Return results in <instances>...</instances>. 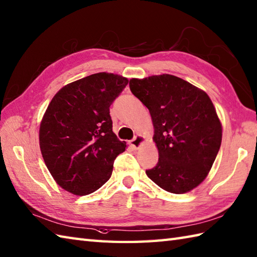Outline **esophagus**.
I'll return each mask as SVG.
<instances>
[{
  "instance_id": "obj_1",
  "label": "esophagus",
  "mask_w": 257,
  "mask_h": 257,
  "mask_svg": "<svg viewBox=\"0 0 257 257\" xmlns=\"http://www.w3.org/2000/svg\"><path fill=\"white\" fill-rule=\"evenodd\" d=\"M144 143H145V138L143 137V136L138 135V136H136V137L132 141H130V145H132L134 149H139L140 147L144 145Z\"/></svg>"
}]
</instances>
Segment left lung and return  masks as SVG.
Here are the masks:
<instances>
[{"label":"left lung","mask_w":257,"mask_h":257,"mask_svg":"<svg viewBox=\"0 0 257 257\" xmlns=\"http://www.w3.org/2000/svg\"><path fill=\"white\" fill-rule=\"evenodd\" d=\"M133 94L149 109L159 161L146 173L168 192L187 193L209 174L222 141V124L205 91L177 76L133 78Z\"/></svg>","instance_id":"obj_1"}]
</instances>
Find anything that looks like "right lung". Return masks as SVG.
Listing matches in <instances>:
<instances>
[{
    "label": "right lung",
    "mask_w": 257,
    "mask_h": 257,
    "mask_svg": "<svg viewBox=\"0 0 257 257\" xmlns=\"http://www.w3.org/2000/svg\"><path fill=\"white\" fill-rule=\"evenodd\" d=\"M128 84L97 73L64 86L40 125V148L56 183L75 195L95 192L111 177L113 161L127 148L112 132L109 107Z\"/></svg>",
    "instance_id": "add662e5"
}]
</instances>
